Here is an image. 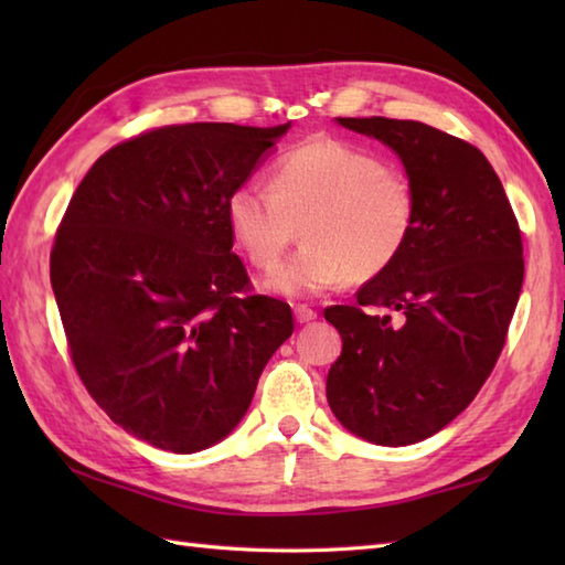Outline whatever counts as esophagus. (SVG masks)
<instances>
[{
  "label": "esophagus",
  "mask_w": 565,
  "mask_h": 565,
  "mask_svg": "<svg viewBox=\"0 0 565 565\" xmlns=\"http://www.w3.org/2000/svg\"><path fill=\"white\" fill-rule=\"evenodd\" d=\"M294 316H296L298 322H301V326H303V322H310V320L318 318V313L310 306H296L294 308Z\"/></svg>",
  "instance_id": "34e87169"
}]
</instances>
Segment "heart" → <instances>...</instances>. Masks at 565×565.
<instances>
[{"label": "heart", "instance_id": "heart-1", "mask_svg": "<svg viewBox=\"0 0 565 565\" xmlns=\"http://www.w3.org/2000/svg\"><path fill=\"white\" fill-rule=\"evenodd\" d=\"M417 215L415 186L376 152L340 138H310L274 164L271 186L237 184L225 201L233 243L252 267L271 271L303 225L306 245L267 289L310 298L350 276L371 279L403 255Z\"/></svg>", "mask_w": 565, "mask_h": 565}]
</instances>
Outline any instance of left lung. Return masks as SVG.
<instances>
[{
    "label": "left lung",
    "instance_id": "8db88e82",
    "mask_svg": "<svg viewBox=\"0 0 565 565\" xmlns=\"http://www.w3.org/2000/svg\"><path fill=\"white\" fill-rule=\"evenodd\" d=\"M338 121L401 154L417 215L403 255L352 306L326 308L342 334L328 403L356 437L405 447L447 427L493 371L524 281L522 233L471 142L386 116ZM381 307L402 318L376 315Z\"/></svg>",
    "mask_w": 565,
    "mask_h": 565
}]
</instances>
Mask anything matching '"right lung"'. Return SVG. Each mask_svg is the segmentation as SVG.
I'll use <instances>...</instances> for the list:
<instances>
[{
	"mask_svg": "<svg viewBox=\"0 0 565 565\" xmlns=\"http://www.w3.org/2000/svg\"><path fill=\"white\" fill-rule=\"evenodd\" d=\"M291 124H177L106 150L72 194L51 284L84 388L152 447L221 441L291 338L289 303L252 294L225 201Z\"/></svg>",
	"mask_w": 565,
	"mask_h": 565,
	"instance_id": "obj_1",
	"label": "right lung"
}]
</instances>
